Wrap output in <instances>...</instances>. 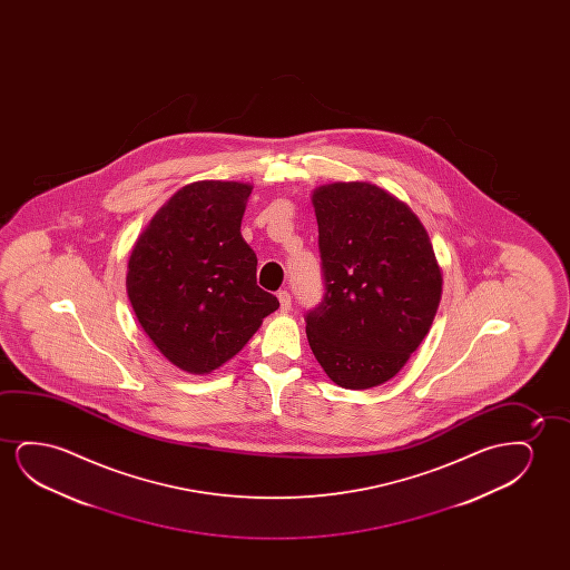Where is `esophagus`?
<instances>
[{
    "instance_id": "34e87169",
    "label": "esophagus",
    "mask_w": 570,
    "mask_h": 570,
    "mask_svg": "<svg viewBox=\"0 0 570 570\" xmlns=\"http://www.w3.org/2000/svg\"><path fill=\"white\" fill-rule=\"evenodd\" d=\"M278 302H281V312L288 313L289 307H292V297H289L286 289H281V292H278Z\"/></svg>"
}]
</instances>
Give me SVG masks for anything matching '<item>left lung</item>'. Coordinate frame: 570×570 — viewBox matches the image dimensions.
I'll use <instances>...</instances> for the list:
<instances>
[{
  "label": "left lung",
  "instance_id": "left-lung-1",
  "mask_svg": "<svg viewBox=\"0 0 570 570\" xmlns=\"http://www.w3.org/2000/svg\"><path fill=\"white\" fill-rule=\"evenodd\" d=\"M325 296L305 333L325 374L370 390L401 372L429 335L442 268L409 204L366 183H328L312 195Z\"/></svg>",
  "mask_w": 570,
  "mask_h": 570
}]
</instances>
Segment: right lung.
Returning <instances> with one entry per match:
<instances>
[{
	"mask_svg": "<svg viewBox=\"0 0 570 570\" xmlns=\"http://www.w3.org/2000/svg\"><path fill=\"white\" fill-rule=\"evenodd\" d=\"M253 185L196 180L149 219L134 243L126 294L157 351L188 374L234 358L278 299L257 286V255L242 235Z\"/></svg>",
	"mask_w": 570,
	"mask_h": 570,
	"instance_id": "obj_1",
	"label": "right lung"
}]
</instances>
